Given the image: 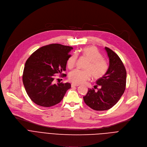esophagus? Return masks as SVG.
Segmentation results:
<instances>
[{
    "mask_svg": "<svg viewBox=\"0 0 147 147\" xmlns=\"http://www.w3.org/2000/svg\"><path fill=\"white\" fill-rule=\"evenodd\" d=\"M78 86H79V85H78V84H71V86H72V87Z\"/></svg>",
    "mask_w": 147,
    "mask_h": 147,
    "instance_id": "1",
    "label": "esophagus"
}]
</instances>
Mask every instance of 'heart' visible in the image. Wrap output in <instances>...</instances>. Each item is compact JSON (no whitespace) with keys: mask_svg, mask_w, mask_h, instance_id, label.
<instances>
[{"mask_svg":"<svg viewBox=\"0 0 147 147\" xmlns=\"http://www.w3.org/2000/svg\"><path fill=\"white\" fill-rule=\"evenodd\" d=\"M84 57L89 59L85 69L86 70L74 69L69 74V79L75 84H82L90 79L91 75L95 78L99 79L103 77L109 69L108 62L102 57L98 50L93 46L85 47L82 50ZM78 59V55L74 53L70 56L67 61V67L72 68L75 65Z\"/></svg>","mask_w":147,"mask_h":147,"instance_id":"1","label":"heart"}]
</instances>
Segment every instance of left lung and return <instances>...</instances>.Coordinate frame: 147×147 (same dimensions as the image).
I'll return each instance as SVG.
<instances>
[{"label": "left lung", "mask_w": 147, "mask_h": 147, "mask_svg": "<svg viewBox=\"0 0 147 147\" xmlns=\"http://www.w3.org/2000/svg\"><path fill=\"white\" fill-rule=\"evenodd\" d=\"M109 58V67L106 74L97 80L96 84L100 88L95 91L89 89L84 96L85 103L97 111L109 110L115 106L124 92L127 72L120 57L111 49L105 47Z\"/></svg>", "instance_id": "obj_1"}]
</instances>
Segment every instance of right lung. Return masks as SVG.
Masks as SVG:
<instances>
[{
    "instance_id": "right-lung-1",
    "label": "right lung",
    "mask_w": 147,
    "mask_h": 147,
    "mask_svg": "<svg viewBox=\"0 0 147 147\" xmlns=\"http://www.w3.org/2000/svg\"><path fill=\"white\" fill-rule=\"evenodd\" d=\"M73 48L59 44L43 46L27 59L23 74V82L30 99L42 107H51L59 103L69 83L53 84L55 74L66 70L67 63ZM62 76L67 75L62 74Z\"/></svg>"
}]
</instances>
